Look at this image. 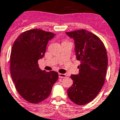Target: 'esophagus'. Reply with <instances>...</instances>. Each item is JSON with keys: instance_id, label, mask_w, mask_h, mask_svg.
Here are the masks:
<instances>
[{"instance_id": "1", "label": "esophagus", "mask_w": 120, "mask_h": 120, "mask_svg": "<svg viewBox=\"0 0 120 120\" xmlns=\"http://www.w3.org/2000/svg\"><path fill=\"white\" fill-rule=\"evenodd\" d=\"M66 75L65 74H61V73H59L58 74V77L60 78H64V77H66Z\"/></svg>"}]
</instances>
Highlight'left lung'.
<instances>
[{
	"label": "left lung",
	"instance_id": "left-lung-1",
	"mask_svg": "<svg viewBox=\"0 0 120 120\" xmlns=\"http://www.w3.org/2000/svg\"><path fill=\"white\" fill-rule=\"evenodd\" d=\"M74 41L76 58L80 61L78 74L71 75L73 83L68 89L69 99L83 105L95 98L103 86L108 65L106 49L97 36L86 30L66 32Z\"/></svg>",
	"mask_w": 120,
	"mask_h": 120
}]
</instances>
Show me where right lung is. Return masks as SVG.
I'll use <instances>...</instances> for the list:
<instances>
[{"instance_id":"add662e5","label":"right lung","mask_w":120,"mask_h":120,"mask_svg":"<svg viewBox=\"0 0 120 120\" xmlns=\"http://www.w3.org/2000/svg\"><path fill=\"white\" fill-rule=\"evenodd\" d=\"M55 35L41 29H32L22 33L12 46V80L19 94L30 103L45 101L58 78L56 71L46 72L38 65V60L45 56L48 41Z\"/></svg>"}]
</instances>
